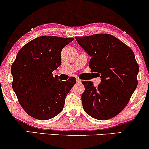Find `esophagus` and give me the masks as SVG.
<instances>
[{"label": "esophagus", "mask_w": 149, "mask_h": 149, "mask_svg": "<svg viewBox=\"0 0 149 149\" xmlns=\"http://www.w3.org/2000/svg\"><path fill=\"white\" fill-rule=\"evenodd\" d=\"M76 82H77V83H80V82H81V80L79 79V78H76Z\"/></svg>", "instance_id": "obj_1"}]
</instances>
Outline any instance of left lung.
I'll list each match as a JSON object with an SVG mask.
<instances>
[{
	"label": "left lung",
	"instance_id": "left-lung-1",
	"mask_svg": "<svg viewBox=\"0 0 149 149\" xmlns=\"http://www.w3.org/2000/svg\"><path fill=\"white\" fill-rule=\"evenodd\" d=\"M77 42L89 56L92 72L101 82L94 87L82 81L84 110L98 120H107L119 114L130 101L137 86L139 66L131 48L109 34L76 37Z\"/></svg>",
	"mask_w": 149,
	"mask_h": 149
}]
</instances>
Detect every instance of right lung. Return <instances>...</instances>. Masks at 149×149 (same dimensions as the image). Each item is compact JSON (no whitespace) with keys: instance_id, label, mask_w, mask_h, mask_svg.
Returning <instances> with one entry per match:
<instances>
[{"instance_id":"1","label":"right lung","mask_w":149,"mask_h":149,"mask_svg":"<svg viewBox=\"0 0 149 149\" xmlns=\"http://www.w3.org/2000/svg\"><path fill=\"white\" fill-rule=\"evenodd\" d=\"M73 39L42 36L18 53L11 67L12 89L21 107L32 117L48 120L62 112L76 78L60 81L52 73L60 67L62 48Z\"/></svg>"}]
</instances>
